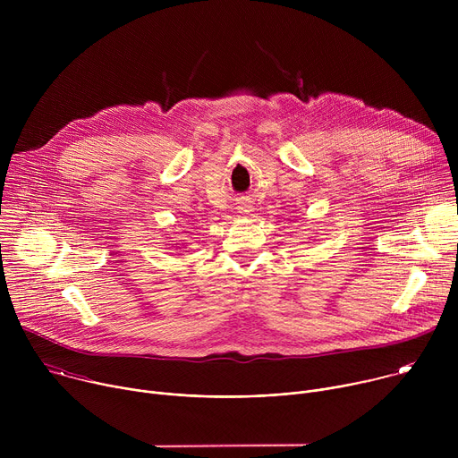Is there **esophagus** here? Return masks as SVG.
Here are the masks:
<instances>
[{"label": "esophagus", "instance_id": "34e87169", "mask_svg": "<svg viewBox=\"0 0 458 458\" xmlns=\"http://www.w3.org/2000/svg\"><path fill=\"white\" fill-rule=\"evenodd\" d=\"M250 208H251V207H248V205H242L239 210H242V212H250Z\"/></svg>", "mask_w": 458, "mask_h": 458}]
</instances>
